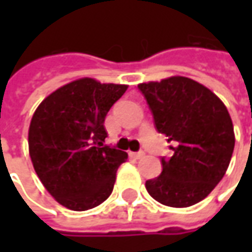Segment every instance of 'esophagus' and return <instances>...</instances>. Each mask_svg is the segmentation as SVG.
I'll return each mask as SVG.
<instances>
[{"instance_id": "esophagus-1", "label": "esophagus", "mask_w": 252, "mask_h": 252, "mask_svg": "<svg viewBox=\"0 0 252 252\" xmlns=\"http://www.w3.org/2000/svg\"><path fill=\"white\" fill-rule=\"evenodd\" d=\"M129 157L133 159H142L144 157V153L143 151H139V153H129Z\"/></svg>"}]
</instances>
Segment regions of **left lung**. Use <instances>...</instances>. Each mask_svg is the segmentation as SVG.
Segmentation results:
<instances>
[{
	"label": "left lung",
	"mask_w": 252,
	"mask_h": 252,
	"mask_svg": "<svg viewBox=\"0 0 252 252\" xmlns=\"http://www.w3.org/2000/svg\"><path fill=\"white\" fill-rule=\"evenodd\" d=\"M137 88L174 153L160 158L163 170L146 182V189L163 205H194L216 188L229 166L235 147L231 116L216 94L190 78L170 77Z\"/></svg>",
	"instance_id": "left-lung-1"
}]
</instances>
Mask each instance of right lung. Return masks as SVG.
I'll use <instances>...</instances> for the list:
<instances>
[{
	"label": "right lung",
	"instance_id": "obj_1",
	"mask_svg": "<svg viewBox=\"0 0 252 252\" xmlns=\"http://www.w3.org/2000/svg\"><path fill=\"white\" fill-rule=\"evenodd\" d=\"M126 85L81 78L55 90L33 113L30 155L48 193L71 211H88L112 193L128 155L104 144V121Z\"/></svg>",
	"mask_w": 252,
	"mask_h": 252
}]
</instances>
